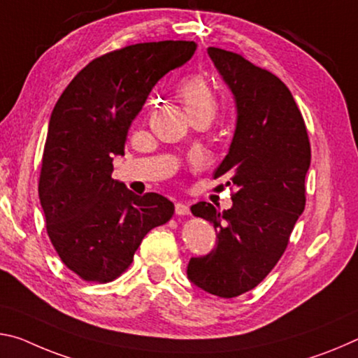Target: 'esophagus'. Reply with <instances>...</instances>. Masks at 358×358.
I'll list each match as a JSON object with an SVG mask.
<instances>
[{
    "label": "esophagus",
    "instance_id": "esophagus-1",
    "mask_svg": "<svg viewBox=\"0 0 358 358\" xmlns=\"http://www.w3.org/2000/svg\"><path fill=\"white\" fill-rule=\"evenodd\" d=\"M176 215H189L190 214V208L189 204L185 203H176Z\"/></svg>",
    "mask_w": 358,
    "mask_h": 358
}]
</instances>
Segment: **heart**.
I'll return each instance as SVG.
<instances>
[{
	"label": "heart",
	"mask_w": 358,
	"mask_h": 358,
	"mask_svg": "<svg viewBox=\"0 0 358 358\" xmlns=\"http://www.w3.org/2000/svg\"><path fill=\"white\" fill-rule=\"evenodd\" d=\"M176 95L184 104L189 117L206 114L213 117L217 108L213 87L201 74H190L179 82L176 87Z\"/></svg>",
	"instance_id": "heart-1"
}]
</instances>
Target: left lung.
I'll return each instance as SVG.
<instances>
[{"label": "left lung", "mask_w": 358, "mask_h": 358, "mask_svg": "<svg viewBox=\"0 0 358 358\" xmlns=\"http://www.w3.org/2000/svg\"><path fill=\"white\" fill-rule=\"evenodd\" d=\"M238 109L236 131L214 179L234 189L230 209L190 208L219 231L214 250L192 259L187 276L204 292L233 298L259 285L276 266L306 204L311 144L294 96L278 76L243 55L209 47Z\"/></svg>", "instance_id": "left-lung-1"}]
</instances>
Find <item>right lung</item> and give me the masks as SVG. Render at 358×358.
<instances>
[{"instance_id": "obj_1", "label": "right lung", "mask_w": 358, "mask_h": 358, "mask_svg": "<svg viewBox=\"0 0 358 358\" xmlns=\"http://www.w3.org/2000/svg\"><path fill=\"white\" fill-rule=\"evenodd\" d=\"M195 50L193 41H158L108 52L76 74L52 110L39 200L58 257L87 282L119 278L145 234L173 217L168 198L134 195L110 174L152 87Z\"/></svg>"}]
</instances>
